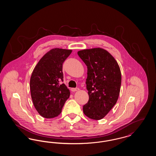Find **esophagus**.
Returning <instances> with one entry per match:
<instances>
[{"mask_svg": "<svg viewBox=\"0 0 156 156\" xmlns=\"http://www.w3.org/2000/svg\"><path fill=\"white\" fill-rule=\"evenodd\" d=\"M71 91L73 92H75V91H77V90H79V88H71Z\"/></svg>", "mask_w": 156, "mask_h": 156, "instance_id": "esophagus-1", "label": "esophagus"}]
</instances>
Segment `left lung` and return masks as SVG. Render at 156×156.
<instances>
[{
	"label": "left lung",
	"mask_w": 156,
	"mask_h": 156,
	"mask_svg": "<svg viewBox=\"0 0 156 156\" xmlns=\"http://www.w3.org/2000/svg\"><path fill=\"white\" fill-rule=\"evenodd\" d=\"M78 55L88 69L89 101L83 106V113L90 119H102L118 99L122 82L120 67L111 54L101 48L80 50Z\"/></svg>",
	"instance_id": "1"
}]
</instances>
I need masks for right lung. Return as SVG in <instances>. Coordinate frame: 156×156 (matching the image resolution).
I'll list each match as a JSON object with an SVG mask.
<instances>
[{
  "mask_svg": "<svg viewBox=\"0 0 156 156\" xmlns=\"http://www.w3.org/2000/svg\"><path fill=\"white\" fill-rule=\"evenodd\" d=\"M71 50L55 48L40 59L30 78L31 97L38 113L45 118L57 117L70 95L63 81L62 64Z\"/></svg>",
  "mask_w": 156,
  "mask_h": 156,
  "instance_id": "1",
  "label": "right lung"
}]
</instances>
